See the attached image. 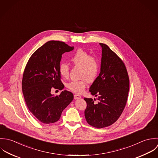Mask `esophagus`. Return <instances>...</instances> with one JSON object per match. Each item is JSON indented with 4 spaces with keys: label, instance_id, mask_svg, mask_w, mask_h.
Here are the masks:
<instances>
[{
    "label": "esophagus",
    "instance_id": "34e87169",
    "mask_svg": "<svg viewBox=\"0 0 158 158\" xmlns=\"http://www.w3.org/2000/svg\"><path fill=\"white\" fill-rule=\"evenodd\" d=\"M74 99H81V96L80 95L75 94V95H74Z\"/></svg>",
    "mask_w": 158,
    "mask_h": 158
}]
</instances>
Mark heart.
<instances>
[{
    "mask_svg": "<svg viewBox=\"0 0 158 158\" xmlns=\"http://www.w3.org/2000/svg\"><path fill=\"white\" fill-rule=\"evenodd\" d=\"M70 60L74 66L80 68L79 76L81 79L67 82L66 87L74 93L81 94L85 90L87 81L92 82L96 79L99 71V63L96 58L82 49H77L71 56ZM59 71L63 77L67 78L69 74V64L60 63Z\"/></svg>",
    "mask_w": 158,
    "mask_h": 158,
    "instance_id": "1",
    "label": "heart"
}]
</instances>
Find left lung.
Masks as SVG:
<instances>
[{
  "label": "left lung",
  "instance_id": "1",
  "mask_svg": "<svg viewBox=\"0 0 158 158\" xmlns=\"http://www.w3.org/2000/svg\"><path fill=\"white\" fill-rule=\"evenodd\" d=\"M102 48L101 71L90 88L95 99L84 98L87 102L85 117L90 126L102 128L114 123L126 106L129 90V79L125 63L109 47Z\"/></svg>",
  "mask_w": 158,
  "mask_h": 158
}]
</instances>
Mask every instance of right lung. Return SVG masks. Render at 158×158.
<instances>
[{
	"label": "right lung",
	"instance_id": "obj_1",
	"mask_svg": "<svg viewBox=\"0 0 158 158\" xmlns=\"http://www.w3.org/2000/svg\"><path fill=\"white\" fill-rule=\"evenodd\" d=\"M73 49L63 41H49L34 52L26 66L22 81L25 102L32 115L43 123L57 122L73 99V94L67 90L56 96L51 94L52 88H64L59 67L62 55Z\"/></svg>",
	"mask_w": 158,
	"mask_h": 158
}]
</instances>
